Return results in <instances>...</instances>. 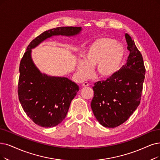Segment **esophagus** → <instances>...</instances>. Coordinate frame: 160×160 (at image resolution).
I'll use <instances>...</instances> for the list:
<instances>
[{
    "label": "esophagus",
    "instance_id": "1",
    "mask_svg": "<svg viewBox=\"0 0 160 160\" xmlns=\"http://www.w3.org/2000/svg\"><path fill=\"white\" fill-rule=\"evenodd\" d=\"M82 87H88V86H89V84L87 82H83V83H82Z\"/></svg>",
    "mask_w": 160,
    "mask_h": 160
}]
</instances>
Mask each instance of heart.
<instances>
[{"label":"heart","mask_w":160,"mask_h":160,"mask_svg":"<svg viewBox=\"0 0 160 160\" xmlns=\"http://www.w3.org/2000/svg\"><path fill=\"white\" fill-rule=\"evenodd\" d=\"M125 49L121 43L110 37H101L89 45L83 54L84 60H79L78 71L80 78L92 75V68L102 78H110L116 74L123 59Z\"/></svg>","instance_id":"1"}]
</instances>
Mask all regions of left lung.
Listing matches in <instances>:
<instances>
[{
    "label": "left lung",
    "mask_w": 160,
    "mask_h": 160,
    "mask_svg": "<svg viewBox=\"0 0 160 160\" xmlns=\"http://www.w3.org/2000/svg\"><path fill=\"white\" fill-rule=\"evenodd\" d=\"M130 52L125 65L110 78L98 81L92 87L91 108L96 119L105 127L123 124L140 104L146 69L142 56L135 42L125 34Z\"/></svg>",
    "instance_id": "1"
}]
</instances>
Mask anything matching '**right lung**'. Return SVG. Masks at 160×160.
<instances>
[{"mask_svg": "<svg viewBox=\"0 0 160 160\" xmlns=\"http://www.w3.org/2000/svg\"><path fill=\"white\" fill-rule=\"evenodd\" d=\"M80 27H59L43 32L32 41L20 64L18 98L27 116L42 127L58 125L65 119L79 86L66 78L42 73L32 60L31 49L52 36H74Z\"/></svg>", "mask_w": 160, "mask_h": 160, "instance_id": "1", "label": "right lung"}]
</instances>
